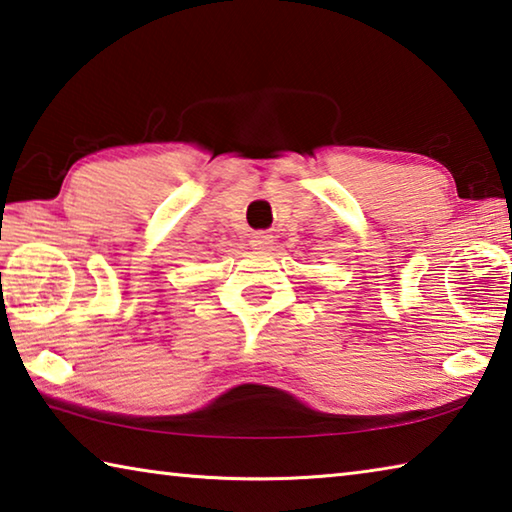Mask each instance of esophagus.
<instances>
[{
    "label": "esophagus",
    "instance_id": "1",
    "mask_svg": "<svg viewBox=\"0 0 512 512\" xmlns=\"http://www.w3.org/2000/svg\"><path fill=\"white\" fill-rule=\"evenodd\" d=\"M273 244V235H268V232H253V237H250V246L253 248H268Z\"/></svg>",
    "mask_w": 512,
    "mask_h": 512
}]
</instances>
